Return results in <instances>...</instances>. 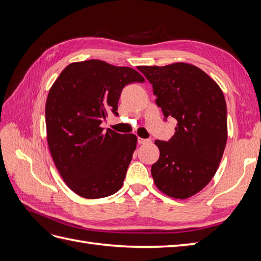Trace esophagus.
Returning <instances> with one entry per match:
<instances>
[{"label":"esophagus","instance_id":"esophagus-1","mask_svg":"<svg viewBox=\"0 0 261 261\" xmlns=\"http://www.w3.org/2000/svg\"><path fill=\"white\" fill-rule=\"evenodd\" d=\"M151 143V140L150 139H145V138H138V144L139 145H146V144H150Z\"/></svg>","mask_w":261,"mask_h":261}]
</instances>
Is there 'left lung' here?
<instances>
[{"mask_svg": "<svg viewBox=\"0 0 261 261\" xmlns=\"http://www.w3.org/2000/svg\"><path fill=\"white\" fill-rule=\"evenodd\" d=\"M137 68L152 85L164 117L177 121L169 141H154L160 156L151 167L153 181L172 198H189L209 184L222 159L227 139L223 92L202 69L187 63Z\"/></svg>", "mask_w": 261, "mask_h": 261, "instance_id": "obj_1", "label": "left lung"}]
</instances>
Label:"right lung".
Here are the masks:
<instances>
[{
	"label": "right lung",
	"mask_w": 261,
	"mask_h": 261,
	"mask_svg": "<svg viewBox=\"0 0 261 261\" xmlns=\"http://www.w3.org/2000/svg\"><path fill=\"white\" fill-rule=\"evenodd\" d=\"M130 67L99 60L70 63L62 70L45 103L46 139L60 175L84 198L120 191L137 145L134 134L103 132L100 124L117 103L124 87L144 83Z\"/></svg>",
	"instance_id": "right-lung-1"
}]
</instances>
